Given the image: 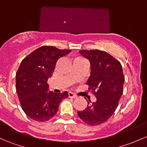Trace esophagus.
Here are the masks:
<instances>
[{"mask_svg":"<svg viewBox=\"0 0 147 147\" xmlns=\"http://www.w3.org/2000/svg\"><path fill=\"white\" fill-rule=\"evenodd\" d=\"M68 96H69V98H76L77 97H78L76 95H75V94H74L73 93H72V92H69Z\"/></svg>","mask_w":147,"mask_h":147,"instance_id":"1","label":"esophagus"}]
</instances>
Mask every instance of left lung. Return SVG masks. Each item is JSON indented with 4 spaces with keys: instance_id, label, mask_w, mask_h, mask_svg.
<instances>
[{
    "instance_id": "8db88e82",
    "label": "left lung",
    "mask_w": 147,
    "mask_h": 147,
    "mask_svg": "<svg viewBox=\"0 0 147 147\" xmlns=\"http://www.w3.org/2000/svg\"><path fill=\"white\" fill-rule=\"evenodd\" d=\"M90 62V76L86 84L96 100L78 111L80 118L89 125L95 126L107 121L114 113L123 93L125 78L120 63L106 52L99 50L80 51Z\"/></svg>"
}]
</instances>
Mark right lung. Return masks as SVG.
Listing matches in <instances>:
<instances>
[{
    "label": "right lung",
    "mask_w": 147,
    "mask_h": 147,
    "mask_svg": "<svg viewBox=\"0 0 147 147\" xmlns=\"http://www.w3.org/2000/svg\"><path fill=\"white\" fill-rule=\"evenodd\" d=\"M71 50L41 46L22 61L16 74V89L22 109L32 120L45 122L56 114L58 106L68 93L49 92L47 81L51 78L59 58Z\"/></svg>",
    "instance_id": "obj_1"
}]
</instances>
